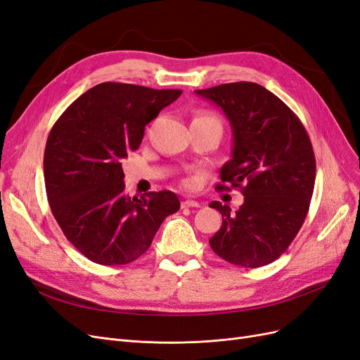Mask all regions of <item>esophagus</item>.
<instances>
[{"mask_svg": "<svg viewBox=\"0 0 360 360\" xmlns=\"http://www.w3.org/2000/svg\"><path fill=\"white\" fill-rule=\"evenodd\" d=\"M181 207H183V209H186V207H193V209H197V207H200V202L195 201V200H184L181 202Z\"/></svg>", "mask_w": 360, "mask_h": 360, "instance_id": "esophagus-1", "label": "esophagus"}]
</instances>
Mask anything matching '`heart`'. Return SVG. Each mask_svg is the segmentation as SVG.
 Returning <instances> with one entry per match:
<instances>
[{
    "label": "heart",
    "mask_w": 360,
    "mask_h": 360,
    "mask_svg": "<svg viewBox=\"0 0 360 360\" xmlns=\"http://www.w3.org/2000/svg\"><path fill=\"white\" fill-rule=\"evenodd\" d=\"M197 118H213V120H216V118L212 117V115H200V117H197Z\"/></svg>",
    "instance_id": "heart-1"
}]
</instances>
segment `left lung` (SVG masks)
I'll list each match as a JSON object with an SVG mask.
<instances>
[{"label":"left lung","mask_w":360,"mask_h":360,"mask_svg":"<svg viewBox=\"0 0 360 360\" xmlns=\"http://www.w3.org/2000/svg\"><path fill=\"white\" fill-rule=\"evenodd\" d=\"M195 93L219 106L231 124V159L221 168V180L245 197L236 212L219 201L210 204L221 212L222 226L209 243L231 264L266 266L285 252L308 214L315 183L309 136L296 114L259 84Z\"/></svg>","instance_id":"1"}]
</instances>
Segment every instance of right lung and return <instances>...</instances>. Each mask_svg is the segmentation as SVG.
Returning a JSON list of instances; mask_svg holds the SVG:
<instances>
[{"mask_svg":"<svg viewBox=\"0 0 360 360\" xmlns=\"http://www.w3.org/2000/svg\"><path fill=\"white\" fill-rule=\"evenodd\" d=\"M180 94L103 82L53 124L43 158L48 201L68 240L93 263H132L150 248L163 219L180 209L171 191L129 197L122 167L146 126Z\"/></svg>","mask_w":360,"mask_h":360,"instance_id":"right-lung-1","label":"right lung"}]
</instances>
